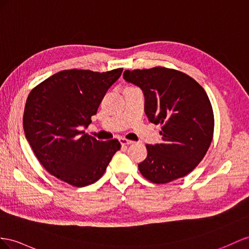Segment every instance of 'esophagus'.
Returning a JSON list of instances; mask_svg holds the SVG:
<instances>
[{
  "mask_svg": "<svg viewBox=\"0 0 249 249\" xmlns=\"http://www.w3.org/2000/svg\"><path fill=\"white\" fill-rule=\"evenodd\" d=\"M120 143L122 145H129V144H132L133 141H131V140H128L126 138H120Z\"/></svg>",
  "mask_w": 249,
  "mask_h": 249,
  "instance_id": "34e87169",
  "label": "esophagus"
}]
</instances>
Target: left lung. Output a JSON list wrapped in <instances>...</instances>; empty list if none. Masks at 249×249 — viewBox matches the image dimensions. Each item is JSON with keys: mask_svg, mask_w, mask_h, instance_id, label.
<instances>
[{"mask_svg": "<svg viewBox=\"0 0 249 249\" xmlns=\"http://www.w3.org/2000/svg\"><path fill=\"white\" fill-rule=\"evenodd\" d=\"M123 78L142 89L146 116L162 125V143L146 145L140 173L155 184L188 175L206 155L213 136V111L204 88L188 74L165 67L126 70Z\"/></svg>", "mask_w": 249, "mask_h": 249, "instance_id": "obj_1", "label": "left lung"}]
</instances>
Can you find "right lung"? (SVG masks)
<instances>
[{"instance_id":"1","label":"right lung","mask_w":249,"mask_h":249,"mask_svg":"<svg viewBox=\"0 0 249 249\" xmlns=\"http://www.w3.org/2000/svg\"><path fill=\"white\" fill-rule=\"evenodd\" d=\"M123 71L68 69L54 73L30 91L23 116L27 141L50 175L75 187L97 182L121 148L117 139L98 141L83 127Z\"/></svg>"}]
</instances>
